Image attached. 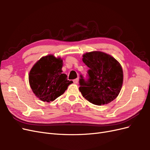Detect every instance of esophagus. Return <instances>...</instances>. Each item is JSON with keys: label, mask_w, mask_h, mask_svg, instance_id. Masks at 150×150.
I'll list each match as a JSON object with an SVG mask.
<instances>
[{"label": "esophagus", "mask_w": 150, "mask_h": 150, "mask_svg": "<svg viewBox=\"0 0 150 150\" xmlns=\"http://www.w3.org/2000/svg\"><path fill=\"white\" fill-rule=\"evenodd\" d=\"M78 81H79V79H78V78H77V79H74L73 82H74V83H78Z\"/></svg>", "instance_id": "1"}]
</instances>
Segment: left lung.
I'll return each mask as SVG.
<instances>
[{
    "label": "left lung",
    "instance_id": "1",
    "mask_svg": "<svg viewBox=\"0 0 150 150\" xmlns=\"http://www.w3.org/2000/svg\"><path fill=\"white\" fill-rule=\"evenodd\" d=\"M83 61L89 69V78L81 75L79 91L88 101L101 106L111 103L118 96L123 81V72L119 62L100 51L87 52Z\"/></svg>",
    "mask_w": 150,
    "mask_h": 150
}]
</instances>
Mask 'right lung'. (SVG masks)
Masks as SVG:
<instances>
[{"label":"right lung","mask_w":150,"mask_h":150,"mask_svg":"<svg viewBox=\"0 0 150 150\" xmlns=\"http://www.w3.org/2000/svg\"><path fill=\"white\" fill-rule=\"evenodd\" d=\"M62 60L52 54L42 57L32 67L29 75L30 86L40 100L51 102L65 92L72 83L62 73Z\"/></svg>","instance_id":"obj_1"}]
</instances>
